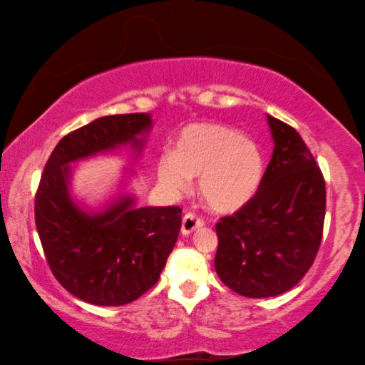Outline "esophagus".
<instances>
[{
    "label": "esophagus",
    "instance_id": "1",
    "mask_svg": "<svg viewBox=\"0 0 365 365\" xmlns=\"http://www.w3.org/2000/svg\"><path fill=\"white\" fill-rule=\"evenodd\" d=\"M202 226H204V221L197 216V214L187 212V214H184V217H182L181 232L184 234V236H189V234H192L196 229L202 227Z\"/></svg>",
    "mask_w": 365,
    "mask_h": 365
}]
</instances>
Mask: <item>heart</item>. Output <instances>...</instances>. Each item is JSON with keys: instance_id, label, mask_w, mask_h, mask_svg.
<instances>
[{"instance_id": "heart-1", "label": "heart", "mask_w": 365, "mask_h": 365, "mask_svg": "<svg viewBox=\"0 0 365 365\" xmlns=\"http://www.w3.org/2000/svg\"><path fill=\"white\" fill-rule=\"evenodd\" d=\"M159 181L169 191L199 178V194L216 212H234L256 196L264 176V158L241 133L214 123L189 124L179 133L173 156L158 164Z\"/></svg>"}]
</instances>
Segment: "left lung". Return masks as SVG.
I'll use <instances>...</instances> for the list:
<instances>
[{"instance_id":"obj_1","label":"left lung","mask_w":365,"mask_h":365,"mask_svg":"<svg viewBox=\"0 0 365 365\" xmlns=\"http://www.w3.org/2000/svg\"><path fill=\"white\" fill-rule=\"evenodd\" d=\"M274 153L256 196L216 224L214 267L244 297H274L301 281L321 246L326 181L296 129L267 116Z\"/></svg>"}]
</instances>
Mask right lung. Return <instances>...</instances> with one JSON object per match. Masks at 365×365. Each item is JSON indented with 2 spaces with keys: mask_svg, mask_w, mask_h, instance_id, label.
<instances>
[{
  "mask_svg": "<svg viewBox=\"0 0 365 365\" xmlns=\"http://www.w3.org/2000/svg\"><path fill=\"white\" fill-rule=\"evenodd\" d=\"M146 113L114 114L64 136L53 149L34 197V221L58 282L94 306H124L158 282L178 241L181 207H136L119 196L103 212L88 214L69 196V164L131 143L151 129Z\"/></svg>",
  "mask_w": 365,
  "mask_h": 365,
  "instance_id": "obj_1",
  "label": "right lung"
}]
</instances>
